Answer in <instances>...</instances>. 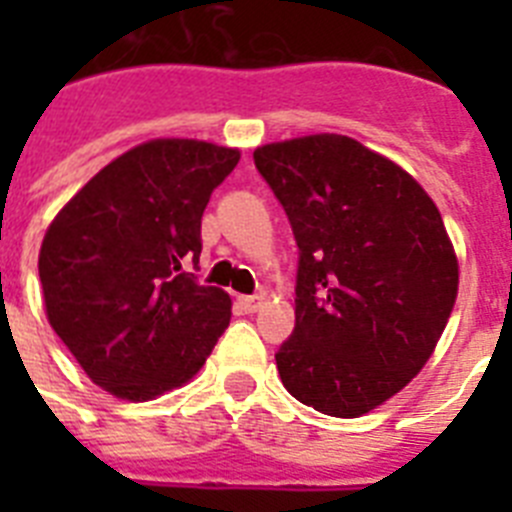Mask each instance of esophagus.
<instances>
[{
  "label": "esophagus",
  "mask_w": 512,
  "mask_h": 512,
  "mask_svg": "<svg viewBox=\"0 0 512 512\" xmlns=\"http://www.w3.org/2000/svg\"><path fill=\"white\" fill-rule=\"evenodd\" d=\"M266 302L264 295H251V297H238V305H241L243 312H256L261 310Z\"/></svg>",
  "instance_id": "34e87169"
}]
</instances>
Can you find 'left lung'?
I'll return each instance as SVG.
<instances>
[{
	"label": "left lung",
	"mask_w": 512,
	"mask_h": 512,
	"mask_svg": "<svg viewBox=\"0 0 512 512\" xmlns=\"http://www.w3.org/2000/svg\"><path fill=\"white\" fill-rule=\"evenodd\" d=\"M300 246L295 333L277 369L292 397L361 418L436 351L459 259L436 202L408 171L338 133L253 151Z\"/></svg>",
	"instance_id": "obj_1"
}]
</instances>
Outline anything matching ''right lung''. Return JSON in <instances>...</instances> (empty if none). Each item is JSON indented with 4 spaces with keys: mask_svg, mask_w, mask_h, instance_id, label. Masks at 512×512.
Instances as JSON below:
<instances>
[{
    "mask_svg": "<svg viewBox=\"0 0 512 512\" xmlns=\"http://www.w3.org/2000/svg\"><path fill=\"white\" fill-rule=\"evenodd\" d=\"M241 158L197 138H153L58 210L38 256L45 318L104 392L156 400L187 384L230 323V295L194 282L210 194Z\"/></svg>",
    "mask_w": 512,
    "mask_h": 512,
    "instance_id": "obj_1",
    "label": "right lung"
}]
</instances>
